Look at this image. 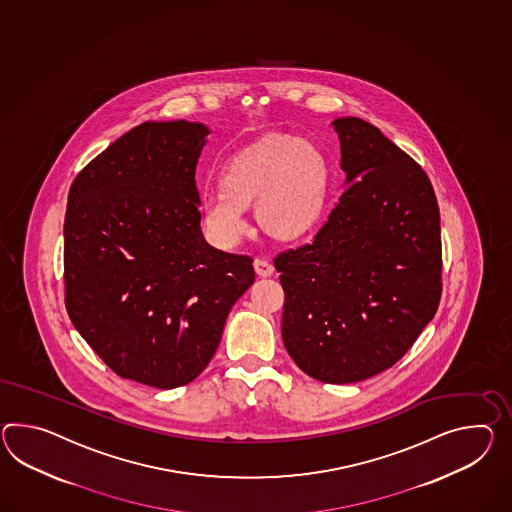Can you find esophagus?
I'll use <instances>...</instances> for the list:
<instances>
[{
    "label": "esophagus",
    "mask_w": 512,
    "mask_h": 512,
    "mask_svg": "<svg viewBox=\"0 0 512 512\" xmlns=\"http://www.w3.org/2000/svg\"><path fill=\"white\" fill-rule=\"evenodd\" d=\"M253 266H255V272L259 277H270L274 274V266L270 262L264 261V259H255Z\"/></svg>",
    "instance_id": "obj_1"
}]
</instances>
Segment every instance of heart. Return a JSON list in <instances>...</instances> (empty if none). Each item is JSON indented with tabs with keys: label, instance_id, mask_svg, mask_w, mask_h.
<instances>
[{
	"label": "heart",
	"instance_id": "obj_1",
	"mask_svg": "<svg viewBox=\"0 0 512 512\" xmlns=\"http://www.w3.org/2000/svg\"><path fill=\"white\" fill-rule=\"evenodd\" d=\"M331 166L309 140L270 133L235 151L222 168L220 187L201 200V224L214 246L235 248L248 233L244 209L255 205L262 231L279 242L309 235L324 216Z\"/></svg>",
	"mask_w": 512,
	"mask_h": 512
}]
</instances>
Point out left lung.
I'll return each mask as SVG.
<instances>
[{"mask_svg":"<svg viewBox=\"0 0 512 512\" xmlns=\"http://www.w3.org/2000/svg\"><path fill=\"white\" fill-rule=\"evenodd\" d=\"M346 190L311 244L279 253L283 344L301 370L344 385L385 372L438 309L437 196L375 125L337 118Z\"/></svg>","mask_w":512,"mask_h":512,"instance_id":"1","label":"left lung"}]
</instances>
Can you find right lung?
<instances>
[{"label": "right lung", "mask_w": 512, "mask_h": 512, "mask_svg": "<svg viewBox=\"0 0 512 512\" xmlns=\"http://www.w3.org/2000/svg\"><path fill=\"white\" fill-rule=\"evenodd\" d=\"M203 124L144 122L77 174L64 216V301L114 374L183 387L207 368L251 257L201 233L196 164Z\"/></svg>", "instance_id": "1"}]
</instances>
